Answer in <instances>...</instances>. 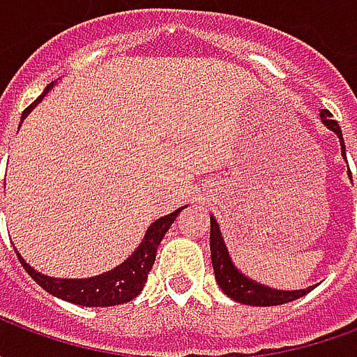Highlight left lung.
I'll return each mask as SVG.
<instances>
[{
    "mask_svg": "<svg viewBox=\"0 0 357 357\" xmlns=\"http://www.w3.org/2000/svg\"><path fill=\"white\" fill-rule=\"evenodd\" d=\"M319 116H321L323 124L338 135L342 155H344L346 147L337 120H333V114L327 109H323L319 112ZM210 255H212V268H214L218 284L222 287V291L229 298H233L235 302H241V304H248V306H279V304H284V302H292V300L300 298V296H304L306 292L314 289V287H307L306 291H275V289L258 284L256 281H250L248 277L239 273L237 268L233 266L229 255H227V248H225L222 233H220V225L212 216H210Z\"/></svg>",
    "mask_w": 357,
    "mask_h": 357,
    "instance_id": "obj_1",
    "label": "left lung"
}]
</instances>
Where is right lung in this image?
<instances>
[{
    "label": "right lung",
    "mask_w": 357,
    "mask_h": 357,
    "mask_svg": "<svg viewBox=\"0 0 357 357\" xmlns=\"http://www.w3.org/2000/svg\"><path fill=\"white\" fill-rule=\"evenodd\" d=\"M51 86H53V82L45 88L42 97L50 91ZM34 105H30L22 112V118H26L28 112L34 109ZM181 210L183 208L176 210V212H172L168 216L158 218L155 224L147 229L145 239L137 247V250L124 264H120L118 268H114L109 273H102V275L89 277V279H51V277L34 271L20 258L19 252L17 255H19L20 264H22V268L26 269L28 275L32 277L43 291H47L53 296L66 300V302H73V304H78V306H116V304H124V302H130V300L135 298L141 292V289L145 287L149 271H151L153 264H155L158 245H160V241L166 235V231L170 229V225L174 224V220L178 218Z\"/></svg>",
    "instance_id": "1"
}]
</instances>
